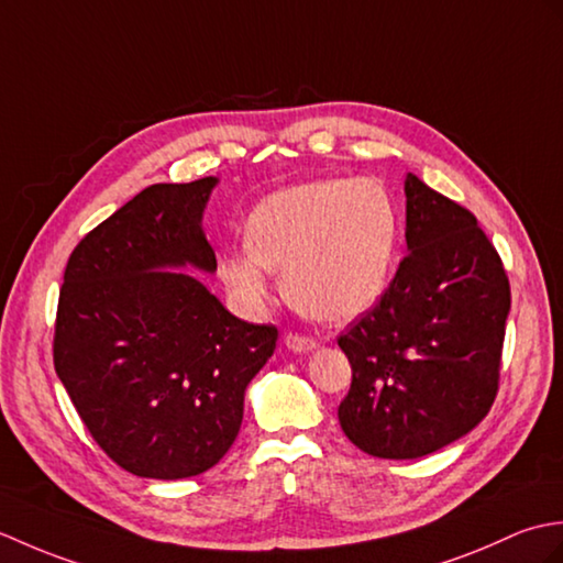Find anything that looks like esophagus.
Masks as SVG:
<instances>
[{"instance_id": "1", "label": "esophagus", "mask_w": 563, "mask_h": 563, "mask_svg": "<svg viewBox=\"0 0 563 563\" xmlns=\"http://www.w3.org/2000/svg\"><path fill=\"white\" fill-rule=\"evenodd\" d=\"M284 344L286 349H291V352L296 354H306V352H313V349L318 346L316 340H310V336H303V334H284Z\"/></svg>"}]
</instances>
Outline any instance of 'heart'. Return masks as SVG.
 Here are the masks:
<instances>
[{
	"instance_id": "b5f03b06",
	"label": "heart",
	"mask_w": 563,
	"mask_h": 563,
	"mask_svg": "<svg viewBox=\"0 0 563 563\" xmlns=\"http://www.w3.org/2000/svg\"><path fill=\"white\" fill-rule=\"evenodd\" d=\"M245 241L219 260L241 308L269 301L274 272L294 308L322 322H346L376 306L395 267L399 211L373 178H318L260 199Z\"/></svg>"
}]
</instances>
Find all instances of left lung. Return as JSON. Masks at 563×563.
I'll use <instances>...</instances> for the list:
<instances>
[{"instance_id": "8db88e82", "label": "left lung", "mask_w": 563, "mask_h": 563, "mask_svg": "<svg viewBox=\"0 0 563 563\" xmlns=\"http://www.w3.org/2000/svg\"><path fill=\"white\" fill-rule=\"evenodd\" d=\"M407 257L376 308L340 336L352 387L336 409L361 451L415 460L492 409L510 310L501 257L465 207L405 178Z\"/></svg>"}]
</instances>
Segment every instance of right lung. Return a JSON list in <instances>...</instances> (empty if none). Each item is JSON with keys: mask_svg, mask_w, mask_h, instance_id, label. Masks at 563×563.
Returning <instances> with one entry per match:
<instances>
[{"mask_svg": "<svg viewBox=\"0 0 563 563\" xmlns=\"http://www.w3.org/2000/svg\"><path fill=\"white\" fill-rule=\"evenodd\" d=\"M219 178L146 187L74 247L55 371L96 443L136 477L185 479L229 453L277 328L231 316L202 219Z\"/></svg>", "mask_w": 563, "mask_h": 563, "instance_id": "right-lung-1", "label": "right lung"}]
</instances>
